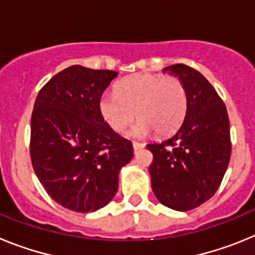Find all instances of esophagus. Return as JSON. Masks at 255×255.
I'll return each mask as SVG.
<instances>
[{"instance_id": "34e87169", "label": "esophagus", "mask_w": 255, "mask_h": 255, "mask_svg": "<svg viewBox=\"0 0 255 255\" xmlns=\"http://www.w3.org/2000/svg\"><path fill=\"white\" fill-rule=\"evenodd\" d=\"M132 148H134V150H139L141 148H144V144L138 143V141H132Z\"/></svg>"}]
</instances>
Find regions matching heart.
<instances>
[{
	"instance_id": "b5f03b06",
	"label": "heart",
	"mask_w": 255,
	"mask_h": 255,
	"mask_svg": "<svg viewBox=\"0 0 255 255\" xmlns=\"http://www.w3.org/2000/svg\"><path fill=\"white\" fill-rule=\"evenodd\" d=\"M188 111V91L177 76L135 74L121 80L116 92H106L100 98V112L114 131L121 132L139 121L134 134L143 136L154 130L167 135L179 129Z\"/></svg>"
}]
</instances>
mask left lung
<instances>
[{"label":"left lung","mask_w":255,"mask_h":255,"mask_svg":"<svg viewBox=\"0 0 255 255\" xmlns=\"http://www.w3.org/2000/svg\"><path fill=\"white\" fill-rule=\"evenodd\" d=\"M181 79L188 91V111L176 134L148 144L152 189L163 206L190 211L211 199L231 157L226 106L199 71L184 64L164 67Z\"/></svg>","instance_id":"1"}]
</instances>
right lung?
Returning a JSON list of instances; mask_svg holds the SVG:
<instances>
[{
	"mask_svg": "<svg viewBox=\"0 0 255 255\" xmlns=\"http://www.w3.org/2000/svg\"><path fill=\"white\" fill-rule=\"evenodd\" d=\"M111 70L74 65L42 87L30 121V158L52 199L75 212H94L116 194L119 172L132 158L131 141L105 123L100 98Z\"/></svg>",
	"mask_w": 255,
	"mask_h": 255,
	"instance_id": "obj_1",
	"label": "right lung"
}]
</instances>
